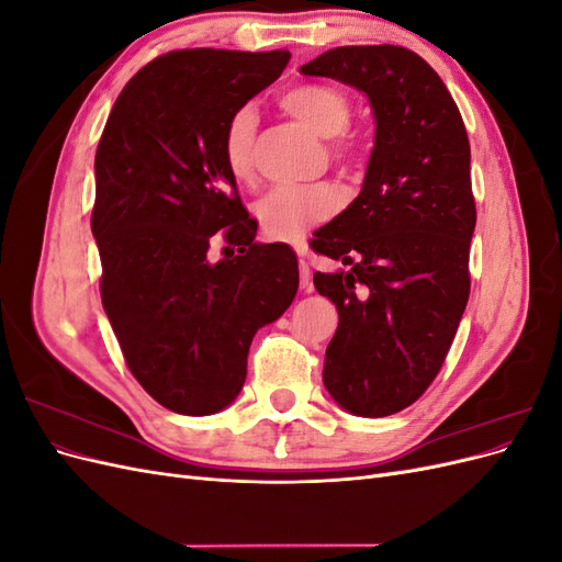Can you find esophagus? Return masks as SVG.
Returning a JSON list of instances; mask_svg holds the SVG:
<instances>
[{
	"label": "esophagus",
	"mask_w": 562,
	"mask_h": 562,
	"mask_svg": "<svg viewBox=\"0 0 562 562\" xmlns=\"http://www.w3.org/2000/svg\"><path fill=\"white\" fill-rule=\"evenodd\" d=\"M295 252L300 258V288L302 291H312V271H310V248L307 241H297Z\"/></svg>",
	"instance_id": "1"
}]
</instances>
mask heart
Returning a JSON list of instances; mask_svg holds the SVG:
<instances>
[{
  "label": "heart",
  "instance_id": "b5f03b06",
  "mask_svg": "<svg viewBox=\"0 0 562 562\" xmlns=\"http://www.w3.org/2000/svg\"><path fill=\"white\" fill-rule=\"evenodd\" d=\"M281 108L293 114L321 138L333 140V155L342 164L356 161V147L339 135L351 122V103L345 91L326 83H300L281 95ZM258 131V112L252 105L236 110L225 126L223 159L232 178L239 182L252 171V143ZM337 209V194L330 184L314 182L300 187H277L255 203V217L269 239L291 241L310 227L328 220Z\"/></svg>",
  "mask_w": 562,
  "mask_h": 562
}]
</instances>
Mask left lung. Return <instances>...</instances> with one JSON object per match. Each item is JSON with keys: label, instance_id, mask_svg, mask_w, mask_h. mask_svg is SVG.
I'll list each match as a JSON object with an SVG mask.
<instances>
[{"label": "left lung", "instance_id": "obj_1", "mask_svg": "<svg viewBox=\"0 0 562 562\" xmlns=\"http://www.w3.org/2000/svg\"><path fill=\"white\" fill-rule=\"evenodd\" d=\"M368 95L375 116L361 194L314 232L342 262L314 285L337 307L323 384L359 417L413 405L438 375L469 300L471 149L450 91L403 46H337L302 65Z\"/></svg>", "mask_w": 562, "mask_h": 562}]
</instances>
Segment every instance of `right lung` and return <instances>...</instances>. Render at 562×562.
Returning a JSON list of instances; mask_svg holds the SVG:
<instances>
[{
  "label": "right lung",
  "mask_w": 562,
  "mask_h": 562,
  "mask_svg": "<svg viewBox=\"0 0 562 562\" xmlns=\"http://www.w3.org/2000/svg\"><path fill=\"white\" fill-rule=\"evenodd\" d=\"M288 60L283 48L164 54L119 93L98 143L91 232L103 310L133 378L180 415L234 403L252 335L297 293L293 248L255 241L258 223L223 159L229 116ZM220 228L240 252L211 263Z\"/></svg>",
  "instance_id": "obj_1"
}]
</instances>
